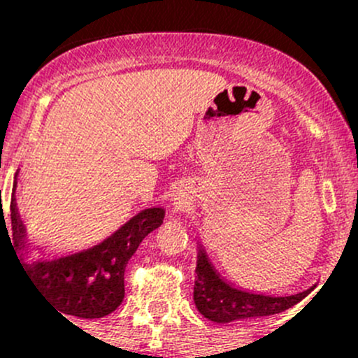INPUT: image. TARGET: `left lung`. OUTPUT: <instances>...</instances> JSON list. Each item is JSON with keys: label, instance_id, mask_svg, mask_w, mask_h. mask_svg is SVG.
I'll return each instance as SVG.
<instances>
[{"label": "left lung", "instance_id": "8db88e82", "mask_svg": "<svg viewBox=\"0 0 358 358\" xmlns=\"http://www.w3.org/2000/svg\"><path fill=\"white\" fill-rule=\"evenodd\" d=\"M196 281L193 287V301L205 318L215 323H229L234 320L262 318L281 313L287 308L305 299L315 286L291 296H266V294L249 293L234 287L224 281L208 261L207 254L199 250L196 261Z\"/></svg>", "mask_w": 358, "mask_h": 358}]
</instances>
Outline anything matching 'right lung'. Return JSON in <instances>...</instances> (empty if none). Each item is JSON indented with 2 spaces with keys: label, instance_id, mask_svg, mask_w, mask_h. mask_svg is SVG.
Wrapping results in <instances>:
<instances>
[{
  "label": "right lung",
  "instance_id": "add662e5",
  "mask_svg": "<svg viewBox=\"0 0 358 358\" xmlns=\"http://www.w3.org/2000/svg\"><path fill=\"white\" fill-rule=\"evenodd\" d=\"M1 215V224H3ZM165 210L159 207L139 212L119 231L87 250L53 259L23 261L22 250L27 249L24 227L11 200V236H8L20 264L36 289L43 294L60 315L77 318H102L113 313L124 299V271L127 261L150 232L163 224ZM6 229V222H5ZM8 234V229H6Z\"/></svg>",
  "mask_w": 358,
  "mask_h": 358
}]
</instances>
